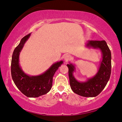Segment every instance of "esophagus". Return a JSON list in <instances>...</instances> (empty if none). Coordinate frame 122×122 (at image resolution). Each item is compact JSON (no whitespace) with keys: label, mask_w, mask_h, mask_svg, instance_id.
Wrapping results in <instances>:
<instances>
[{"label":"esophagus","mask_w":122,"mask_h":122,"mask_svg":"<svg viewBox=\"0 0 122 122\" xmlns=\"http://www.w3.org/2000/svg\"><path fill=\"white\" fill-rule=\"evenodd\" d=\"M70 58H71V56H70L69 54H66V55H64V59L66 61H67L68 60H69Z\"/></svg>","instance_id":"1"}]
</instances>
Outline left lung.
Returning <instances> with one entry per match:
<instances>
[{"mask_svg":"<svg viewBox=\"0 0 122 122\" xmlns=\"http://www.w3.org/2000/svg\"><path fill=\"white\" fill-rule=\"evenodd\" d=\"M86 46L88 48L99 49L102 53V60L97 72L93 77L86 81H78L74 76L76 66L70 63L67 64L69 69L70 86L75 93L85 97H95L104 89L109 81L111 74V52L106 41H87Z\"/></svg>","mask_w":122,"mask_h":122,"instance_id":"obj_1","label":"left lung"}]
</instances>
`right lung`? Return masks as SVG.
Masks as SVG:
<instances>
[{"label": "right lung", "instance_id": "right-lung-1", "mask_svg": "<svg viewBox=\"0 0 122 122\" xmlns=\"http://www.w3.org/2000/svg\"><path fill=\"white\" fill-rule=\"evenodd\" d=\"M31 33L21 39L13 51L11 63V74L13 81L20 91L28 97L35 98L46 94L51 89L53 77L63 63V61L53 63L46 71L38 76H30L23 71L19 64V55Z\"/></svg>", "mask_w": 122, "mask_h": 122}]
</instances>
